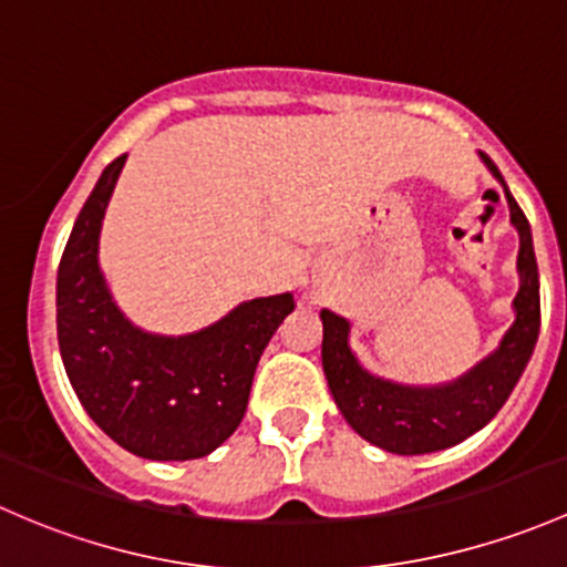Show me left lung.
Listing matches in <instances>:
<instances>
[{
  "mask_svg": "<svg viewBox=\"0 0 567 567\" xmlns=\"http://www.w3.org/2000/svg\"><path fill=\"white\" fill-rule=\"evenodd\" d=\"M488 172L505 188L511 220L518 231V295L513 300L516 322L505 332L497 352L466 371L464 377L440 388H404L388 379L371 377L349 347V322L332 311H322V365L330 393L347 423L371 445L399 456H423L458 445L481 431L502 410L518 377L533 358L540 330V284L529 220L507 190L499 168L481 153Z\"/></svg>",
  "mask_w": 567,
  "mask_h": 567,
  "instance_id": "8db88e82",
  "label": "left lung"
}]
</instances>
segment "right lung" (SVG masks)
Listing matches in <instances>:
<instances>
[{
	"label": "right lung",
	"instance_id": "right-lung-1",
	"mask_svg": "<svg viewBox=\"0 0 567 567\" xmlns=\"http://www.w3.org/2000/svg\"><path fill=\"white\" fill-rule=\"evenodd\" d=\"M125 157L103 168L56 272V338L86 414L120 447L153 461L202 458L240 425L261 352L295 297H256L190 336L138 330L97 265L103 215Z\"/></svg>",
	"mask_w": 567,
	"mask_h": 567
}]
</instances>
